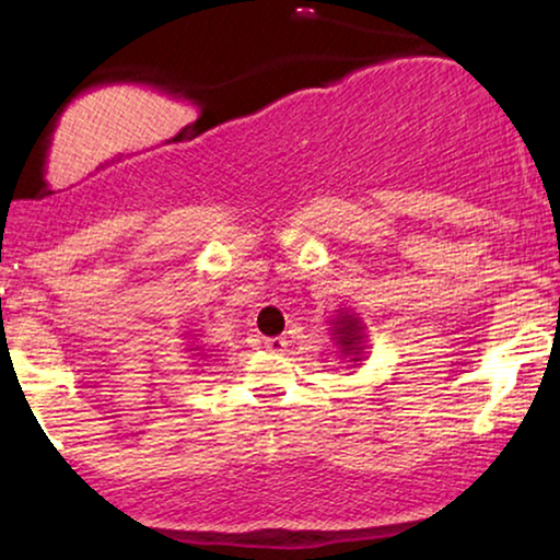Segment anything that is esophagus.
Masks as SVG:
<instances>
[{
    "mask_svg": "<svg viewBox=\"0 0 560 560\" xmlns=\"http://www.w3.org/2000/svg\"><path fill=\"white\" fill-rule=\"evenodd\" d=\"M285 336H270V339H265V349L272 351V354H280V351H285Z\"/></svg>",
    "mask_w": 560,
    "mask_h": 560,
    "instance_id": "obj_1",
    "label": "esophagus"
}]
</instances>
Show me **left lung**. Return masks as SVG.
I'll use <instances>...</instances> for the list:
<instances>
[{
  "label": "left lung",
  "instance_id": "8db88e82",
  "mask_svg": "<svg viewBox=\"0 0 560 560\" xmlns=\"http://www.w3.org/2000/svg\"><path fill=\"white\" fill-rule=\"evenodd\" d=\"M334 328H336L334 331L336 339H339L336 343L341 347V354L359 357V351H362V326H359V320L351 316H339Z\"/></svg>",
  "mask_w": 560,
  "mask_h": 560
}]
</instances>
